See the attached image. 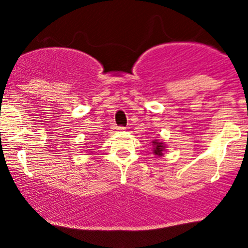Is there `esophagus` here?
<instances>
[{
	"label": "esophagus",
	"instance_id": "34e87169",
	"mask_svg": "<svg viewBox=\"0 0 248 248\" xmlns=\"http://www.w3.org/2000/svg\"><path fill=\"white\" fill-rule=\"evenodd\" d=\"M115 129H117V131H124V127H115Z\"/></svg>",
	"mask_w": 248,
	"mask_h": 248
}]
</instances>
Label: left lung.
<instances>
[{
  "label": "left lung",
  "instance_id": "8db88e82",
  "mask_svg": "<svg viewBox=\"0 0 248 248\" xmlns=\"http://www.w3.org/2000/svg\"><path fill=\"white\" fill-rule=\"evenodd\" d=\"M166 150H167L166 142H163L162 140H159V139L152 140V154L156 156V158L164 156V152H166Z\"/></svg>",
  "mask_w": 248,
  "mask_h": 248
}]
</instances>
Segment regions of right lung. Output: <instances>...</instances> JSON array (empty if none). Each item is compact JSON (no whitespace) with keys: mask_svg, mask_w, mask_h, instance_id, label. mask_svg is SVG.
Returning a JSON list of instances; mask_svg holds the SVG:
<instances>
[{"mask_svg":"<svg viewBox=\"0 0 248 248\" xmlns=\"http://www.w3.org/2000/svg\"><path fill=\"white\" fill-rule=\"evenodd\" d=\"M90 150H91V149H90ZM86 151H89V150H86ZM89 154H92V152H91V151H90V152H89Z\"/></svg>","mask_w":248,"mask_h":248,"instance_id":"right-lung-1","label":"right lung"}]
</instances>
